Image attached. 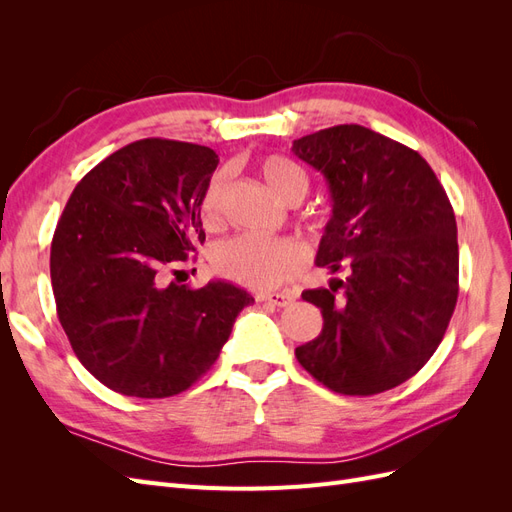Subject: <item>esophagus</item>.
Here are the masks:
<instances>
[{
  "instance_id": "esophagus-1",
  "label": "esophagus",
  "mask_w": 512,
  "mask_h": 512,
  "mask_svg": "<svg viewBox=\"0 0 512 512\" xmlns=\"http://www.w3.org/2000/svg\"><path fill=\"white\" fill-rule=\"evenodd\" d=\"M256 301H265V303H271L275 307H288L292 305V297L290 294H282V292H273V294H258Z\"/></svg>"
}]
</instances>
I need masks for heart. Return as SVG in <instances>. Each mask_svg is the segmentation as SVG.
Wrapping results in <instances>:
<instances>
[{
    "label": "heart",
    "instance_id": "b5f03b06",
    "mask_svg": "<svg viewBox=\"0 0 512 512\" xmlns=\"http://www.w3.org/2000/svg\"><path fill=\"white\" fill-rule=\"evenodd\" d=\"M260 175L269 190L284 203H290L297 196L303 198L307 192V175L303 168L284 156H267L260 160ZM222 190L224 175L215 173L200 194L198 213L200 220L209 226L220 218ZM213 265L237 284L267 292L284 286L303 271L305 252L299 243L290 239L241 235L218 245L213 254Z\"/></svg>",
    "mask_w": 512,
    "mask_h": 512
}]
</instances>
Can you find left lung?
<instances>
[{
    "mask_svg": "<svg viewBox=\"0 0 512 512\" xmlns=\"http://www.w3.org/2000/svg\"><path fill=\"white\" fill-rule=\"evenodd\" d=\"M292 151L320 170L333 203L316 265L348 271L303 292L324 324L294 354L335 393L389 391L431 359L455 312L453 207L414 149L356 123L297 138Z\"/></svg>",
    "mask_w": 512,
    "mask_h": 512,
    "instance_id": "obj_1",
    "label": "left lung"
}]
</instances>
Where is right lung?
I'll return each instance as SVG.
<instances>
[{
    "label": "right lung",
    "instance_id": "add662e5",
    "mask_svg": "<svg viewBox=\"0 0 512 512\" xmlns=\"http://www.w3.org/2000/svg\"><path fill=\"white\" fill-rule=\"evenodd\" d=\"M218 153L145 138L76 185L51 243V284L70 346L91 376L128 397H173L205 374L254 297L213 280L166 282L205 241L198 203Z\"/></svg>",
    "mask_w": 512,
    "mask_h": 512
}]
</instances>
